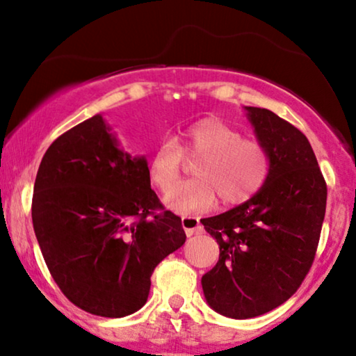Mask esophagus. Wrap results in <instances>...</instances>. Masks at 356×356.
I'll list each match as a JSON object with an SVG mask.
<instances>
[{
	"mask_svg": "<svg viewBox=\"0 0 356 356\" xmlns=\"http://www.w3.org/2000/svg\"><path fill=\"white\" fill-rule=\"evenodd\" d=\"M181 225L184 228V232H186L188 236H193V235H197V233L202 232V227H201V222H199L197 217H191V216H186L181 218Z\"/></svg>",
	"mask_w": 356,
	"mask_h": 356,
	"instance_id": "1",
	"label": "esophagus"
}]
</instances>
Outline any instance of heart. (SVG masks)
I'll use <instances>...</instances> for the list:
<instances>
[{
    "label": "heart",
    "mask_w": 356,
    "mask_h": 356,
    "mask_svg": "<svg viewBox=\"0 0 356 356\" xmlns=\"http://www.w3.org/2000/svg\"><path fill=\"white\" fill-rule=\"evenodd\" d=\"M183 156L200 157L193 168L197 178L172 188ZM270 168L272 159L264 144L243 138L240 131L213 118L189 124L178 140H160L147 163L150 181L160 191L172 188L165 204L178 213L209 211L217 197L225 206L245 202L261 191Z\"/></svg>",
    "instance_id": "1"
}]
</instances>
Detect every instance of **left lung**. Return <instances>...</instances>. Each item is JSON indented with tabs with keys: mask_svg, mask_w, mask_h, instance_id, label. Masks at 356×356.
I'll use <instances>...</instances> for the list:
<instances>
[{
	"mask_svg": "<svg viewBox=\"0 0 356 356\" xmlns=\"http://www.w3.org/2000/svg\"><path fill=\"white\" fill-rule=\"evenodd\" d=\"M246 110L270 154L269 178L246 202L201 220L220 248L216 267L201 280L204 296L233 319L269 313L300 289L318 251L327 201L306 136L274 111Z\"/></svg>",
	"mask_w": 356,
	"mask_h": 356,
	"instance_id": "left-lung-1",
	"label": "left lung"
}]
</instances>
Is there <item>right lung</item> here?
Returning <instances> with one entry per match:
<instances>
[{
    "label": "right lung",
    "instance_id": "add662e5",
    "mask_svg": "<svg viewBox=\"0 0 356 356\" xmlns=\"http://www.w3.org/2000/svg\"><path fill=\"white\" fill-rule=\"evenodd\" d=\"M32 222L60 290L104 318L143 308L154 269L186 241L181 218L150 188L145 159L120 150L100 115L48 147L33 184Z\"/></svg>",
    "mask_w": 356,
    "mask_h": 356
}]
</instances>
